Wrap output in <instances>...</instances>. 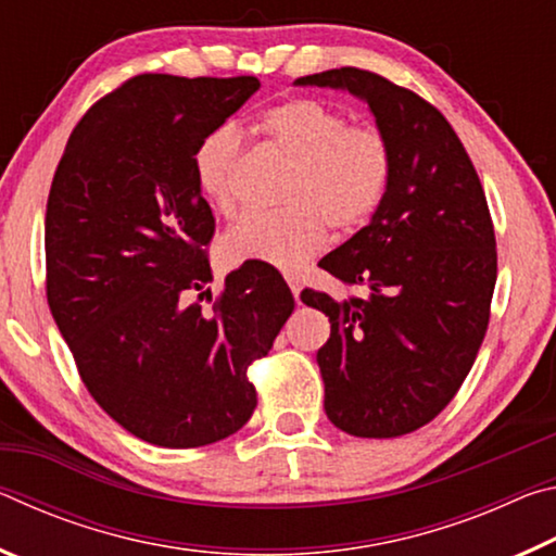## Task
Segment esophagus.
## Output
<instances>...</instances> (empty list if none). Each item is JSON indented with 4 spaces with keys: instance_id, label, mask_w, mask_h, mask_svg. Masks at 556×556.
<instances>
[{
    "instance_id": "1",
    "label": "esophagus",
    "mask_w": 556,
    "mask_h": 556,
    "mask_svg": "<svg viewBox=\"0 0 556 556\" xmlns=\"http://www.w3.org/2000/svg\"><path fill=\"white\" fill-rule=\"evenodd\" d=\"M285 279H287V285H289V289H291V294H294V299H296V304H299V291H301V279L294 275V271H287L285 275Z\"/></svg>"
}]
</instances>
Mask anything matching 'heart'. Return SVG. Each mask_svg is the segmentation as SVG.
<instances>
[{
    "instance_id": "heart-1",
    "label": "heart",
    "mask_w": 556,
    "mask_h": 556,
    "mask_svg": "<svg viewBox=\"0 0 556 556\" xmlns=\"http://www.w3.org/2000/svg\"><path fill=\"white\" fill-rule=\"evenodd\" d=\"M267 144L291 162L275 213H250L223 238L232 265L265 262L291 269L312 260L326 228L351 235L368 223L388 193L392 144L378 125H348L343 112L314 98H291L260 117ZM242 135L220 125L193 154L195 184L211 208L232 215L240 205Z\"/></svg>"
}]
</instances>
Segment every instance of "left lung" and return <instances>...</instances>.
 I'll list each match as a JSON object with an SVG mask.
<instances>
[{
	"instance_id": "8db88e82",
	"label": "left lung",
	"mask_w": 556,
	"mask_h": 556,
	"mask_svg": "<svg viewBox=\"0 0 556 556\" xmlns=\"http://www.w3.org/2000/svg\"><path fill=\"white\" fill-rule=\"evenodd\" d=\"M296 86L353 92L392 144L380 208L318 262L368 296L301 291L331 321L316 353L324 407L345 434H409L454 400L485 338L497 252L481 178L448 119L417 92L351 65Z\"/></svg>"
}]
</instances>
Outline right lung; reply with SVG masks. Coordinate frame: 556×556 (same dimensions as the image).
Here are the masks:
<instances>
[{
    "label": "right lung",
    "mask_w": 556,
    "mask_h": 556,
    "mask_svg": "<svg viewBox=\"0 0 556 556\" xmlns=\"http://www.w3.org/2000/svg\"><path fill=\"white\" fill-rule=\"evenodd\" d=\"M255 75L122 83L75 125L46 205V296L80 380L154 446L215 444L257 407L248 368L294 312L279 271L244 262L211 308L215 218L193 154Z\"/></svg>",
    "instance_id": "add662e5"
}]
</instances>
